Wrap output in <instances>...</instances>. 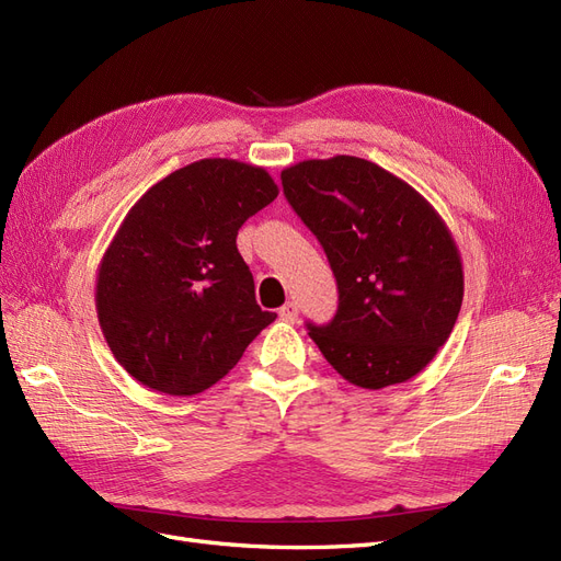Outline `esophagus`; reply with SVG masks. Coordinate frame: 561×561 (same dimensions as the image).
Segmentation results:
<instances>
[{
    "instance_id": "34e87169",
    "label": "esophagus",
    "mask_w": 561,
    "mask_h": 561,
    "mask_svg": "<svg viewBox=\"0 0 561 561\" xmlns=\"http://www.w3.org/2000/svg\"><path fill=\"white\" fill-rule=\"evenodd\" d=\"M278 316H280L283 320H287V322H295V320L299 318V307H297V301H287V304H283V307L278 309Z\"/></svg>"
}]
</instances>
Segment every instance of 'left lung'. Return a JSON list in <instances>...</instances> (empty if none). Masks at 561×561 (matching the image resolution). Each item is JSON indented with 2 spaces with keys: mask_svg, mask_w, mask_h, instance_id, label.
Listing matches in <instances>:
<instances>
[{
  "mask_svg": "<svg viewBox=\"0 0 561 561\" xmlns=\"http://www.w3.org/2000/svg\"><path fill=\"white\" fill-rule=\"evenodd\" d=\"M283 194L328 254L339 307L307 322L346 381L379 390L416 377L463 301L461 254L443 217L410 184L358 157L285 168Z\"/></svg>",
  "mask_w": 561,
  "mask_h": 561,
  "instance_id": "1",
  "label": "left lung"
}]
</instances>
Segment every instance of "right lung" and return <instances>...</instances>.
Wrapping results in <instances>:
<instances>
[{"label":"right lung","mask_w":561,"mask_h":561,"mask_svg":"<svg viewBox=\"0 0 561 561\" xmlns=\"http://www.w3.org/2000/svg\"><path fill=\"white\" fill-rule=\"evenodd\" d=\"M278 196L264 168L201 159L128 210L98 268L95 309L116 363L165 396H196L241 360L262 311L236 236Z\"/></svg>","instance_id":"obj_1"}]
</instances>
